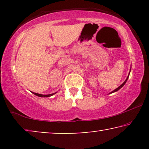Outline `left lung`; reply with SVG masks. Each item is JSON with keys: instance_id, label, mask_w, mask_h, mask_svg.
<instances>
[{"instance_id": "left-lung-1", "label": "left lung", "mask_w": 149, "mask_h": 149, "mask_svg": "<svg viewBox=\"0 0 149 149\" xmlns=\"http://www.w3.org/2000/svg\"><path fill=\"white\" fill-rule=\"evenodd\" d=\"M130 71H131V68H130V70L129 74H128V76H127V79H125V81H124V82H123V83H122V84H121V85H120V86H119V87H118L117 89H115V90H113V91H111V93H109V94H111V93H115V92H116V91H117L118 90H119V89H121V87H123V85L125 84V83H126V82H127V79H128V78H129V76H130Z\"/></svg>"}]
</instances>
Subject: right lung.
Listing matches in <instances>:
<instances>
[{"instance_id":"1","label":"right lung","mask_w":149,"mask_h":149,"mask_svg":"<svg viewBox=\"0 0 149 149\" xmlns=\"http://www.w3.org/2000/svg\"><path fill=\"white\" fill-rule=\"evenodd\" d=\"M57 92L56 93H51V94H47V95H42V94H40V93H34V92H32V93H34V95H37L38 97H50L52 96V95H54V94H56Z\"/></svg>"}]
</instances>
